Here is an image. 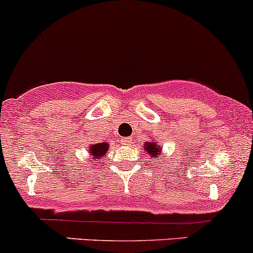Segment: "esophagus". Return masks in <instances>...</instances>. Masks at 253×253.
I'll return each mask as SVG.
<instances>
[{"label": "esophagus", "instance_id": "esophagus-1", "mask_svg": "<svg viewBox=\"0 0 253 253\" xmlns=\"http://www.w3.org/2000/svg\"><path fill=\"white\" fill-rule=\"evenodd\" d=\"M122 144H123V145H130V144H131V139H130V137H123V139H122Z\"/></svg>", "mask_w": 253, "mask_h": 253}]
</instances>
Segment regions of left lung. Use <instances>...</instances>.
Returning a JSON list of instances; mask_svg holds the SVG:
<instances>
[{
	"label": "left lung",
	"mask_w": 253,
	"mask_h": 253,
	"mask_svg": "<svg viewBox=\"0 0 253 253\" xmlns=\"http://www.w3.org/2000/svg\"><path fill=\"white\" fill-rule=\"evenodd\" d=\"M145 151H147L148 155L152 156V160H155L158 156V153L161 152L160 147L156 144H153V142H145Z\"/></svg>",
	"instance_id": "left-lung-1"
}]
</instances>
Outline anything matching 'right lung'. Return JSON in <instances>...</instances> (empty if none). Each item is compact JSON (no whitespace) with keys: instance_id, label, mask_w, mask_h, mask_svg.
Returning a JSON list of instances; mask_svg holds the SVG:
<instances>
[{"instance_id":"add662e5","label":"right lung","mask_w":253,"mask_h":253,"mask_svg":"<svg viewBox=\"0 0 253 253\" xmlns=\"http://www.w3.org/2000/svg\"><path fill=\"white\" fill-rule=\"evenodd\" d=\"M107 150H108V145L106 144V142H102V144H96L90 147V155L91 157L97 160V158L102 157V156L107 152Z\"/></svg>"}]
</instances>
